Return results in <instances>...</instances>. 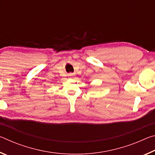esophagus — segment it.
<instances>
[{
	"instance_id": "1",
	"label": "esophagus",
	"mask_w": 155,
	"mask_h": 155,
	"mask_svg": "<svg viewBox=\"0 0 155 155\" xmlns=\"http://www.w3.org/2000/svg\"><path fill=\"white\" fill-rule=\"evenodd\" d=\"M68 76H69V77H73V76H74V74H72V73H70V74H68Z\"/></svg>"
}]
</instances>
